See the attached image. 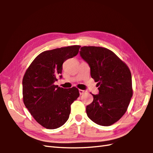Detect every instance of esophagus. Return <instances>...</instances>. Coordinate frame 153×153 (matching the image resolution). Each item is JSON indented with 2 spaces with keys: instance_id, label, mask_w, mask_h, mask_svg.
Segmentation results:
<instances>
[{
  "instance_id": "34e87169",
  "label": "esophagus",
  "mask_w": 153,
  "mask_h": 153,
  "mask_svg": "<svg viewBox=\"0 0 153 153\" xmlns=\"http://www.w3.org/2000/svg\"><path fill=\"white\" fill-rule=\"evenodd\" d=\"M79 94L80 95H83V94H85L87 91L85 90H82V89H79Z\"/></svg>"
}]
</instances>
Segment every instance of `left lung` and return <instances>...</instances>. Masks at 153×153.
<instances>
[{"label":"left lung","mask_w":153,"mask_h":153,"mask_svg":"<svg viewBox=\"0 0 153 153\" xmlns=\"http://www.w3.org/2000/svg\"><path fill=\"white\" fill-rule=\"evenodd\" d=\"M80 56L91 68V76L98 82L99 93L86 107L87 116L109 126L126 113L133 95L131 74L126 64L112 51L100 47H83Z\"/></svg>","instance_id":"1"}]
</instances>
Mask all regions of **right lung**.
Segmentation results:
<instances>
[{
  "label": "right lung",
  "instance_id": "1",
  "mask_svg": "<svg viewBox=\"0 0 153 153\" xmlns=\"http://www.w3.org/2000/svg\"><path fill=\"white\" fill-rule=\"evenodd\" d=\"M80 47L74 45L44 51L35 58L24 74V103L34 119L45 128L53 129L64 125L69 118L71 105L79 96L76 87L64 89L54 83L62 74L64 62L76 56Z\"/></svg>",
  "mask_w": 153,
  "mask_h": 153
}]
</instances>
